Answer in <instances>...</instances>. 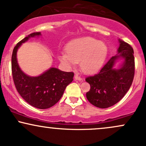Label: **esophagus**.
I'll return each mask as SVG.
<instances>
[{"label": "esophagus", "mask_w": 146, "mask_h": 146, "mask_svg": "<svg viewBox=\"0 0 146 146\" xmlns=\"http://www.w3.org/2000/svg\"><path fill=\"white\" fill-rule=\"evenodd\" d=\"M74 79H75V80H78V81H82V78L80 76H79L78 74L75 75Z\"/></svg>", "instance_id": "obj_1"}]
</instances>
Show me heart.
I'll use <instances>...</instances> for the list:
<instances>
[{
    "label": "heart",
    "mask_w": 146,
    "mask_h": 146,
    "mask_svg": "<svg viewBox=\"0 0 146 146\" xmlns=\"http://www.w3.org/2000/svg\"><path fill=\"white\" fill-rule=\"evenodd\" d=\"M66 52L58 56L60 61L68 68L81 62V68L86 74H95L104 64L108 48L104 42L91 37H83L70 42Z\"/></svg>",
    "instance_id": "obj_1"
}]
</instances>
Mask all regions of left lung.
<instances>
[{
  "instance_id": "obj_1",
  "label": "left lung",
  "mask_w": 146,
  "mask_h": 146,
  "mask_svg": "<svg viewBox=\"0 0 146 146\" xmlns=\"http://www.w3.org/2000/svg\"><path fill=\"white\" fill-rule=\"evenodd\" d=\"M117 53L112 57L98 74L86 78L90 89L86 98L91 104L100 108L115 105L124 97L131 86L135 75L134 51L130 44L118 40ZM121 61L117 68L115 65Z\"/></svg>"
}]
</instances>
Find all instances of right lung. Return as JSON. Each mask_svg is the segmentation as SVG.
Masks as SVG:
<instances>
[{"instance_id": "obj_1", "label": "right lung", "mask_w": 146, "mask_h": 146, "mask_svg": "<svg viewBox=\"0 0 146 146\" xmlns=\"http://www.w3.org/2000/svg\"><path fill=\"white\" fill-rule=\"evenodd\" d=\"M40 32L25 37L16 44L11 56V70L16 89L29 104L39 109L51 108L60 100L66 87L73 81L74 73L51 67L38 76H30L21 70L17 52L23 43L31 38H39Z\"/></svg>"}]
</instances>
